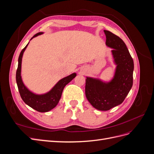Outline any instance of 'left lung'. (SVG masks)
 Listing matches in <instances>:
<instances>
[{"instance_id":"left-lung-1","label":"left lung","mask_w":154,"mask_h":154,"mask_svg":"<svg viewBox=\"0 0 154 154\" xmlns=\"http://www.w3.org/2000/svg\"><path fill=\"white\" fill-rule=\"evenodd\" d=\"M106 45L112 48L116 65L114 78L109 82L87 77L85 95L89 103L100 110H109L123 103L133 85L134 61L124 42L109 31L104 30Z\"/></svg>"}]
</instances>
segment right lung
I'll list each match as a JSON object with an SVG mask.
<instances>
[{
  "instance_id": "right-lung-1",
  "label": "right lung",
  "mask_w": 154,
  "mask_h": 154,
  "mask_svg": "<svg viewBox=\"0 0 154 154\" xmlns=\"http://www.w3.org/2000/svg\"><path fill=\"white\" fill-rule=\"evenodd\" d=\"M43 32H40L35 35L31 38L32 39L35 37L42 35ZM29 43L26 45V47L22 50L18 57V68L16 72V81L17 86L19 91L20 95L22 100L32 109L36 110L40 112H46L54 109L57 105L58 102L61 98L62 94L63 88L67 84L71 82L73 78L76 76V73H72L68 76L61 79L57 84H56L52 89L48 92L44 94H36L31 92L24 84L21 77V65L22 56L24 51L28 45Z\"/></svg>"
}]
</instances>
